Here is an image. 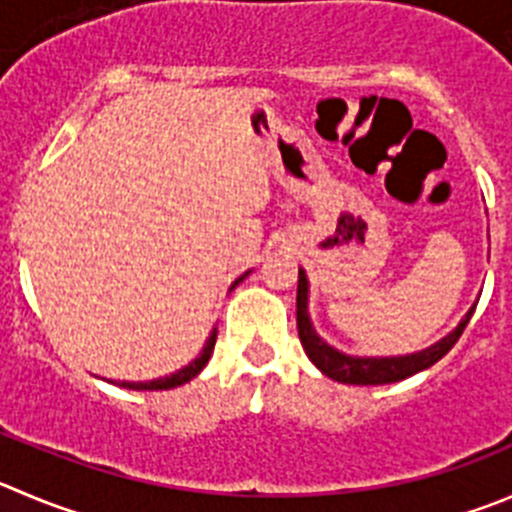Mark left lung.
Segmentation results:
<instances>
[{
    "label": "left lung",
    "mask_w": 512,
    "mask_h": 512,
    "mask_svg": "<svg viewBox=\"0 0 512 512\" xmlns=\"http://www.w3.org/2000/svg\"><path fill=\"white\" fill-rule=\"evenodd\" d=\"M475 306H478V301L470 306V311L462 316L460 324H457L450 334H445V337L437 339L430 347L420 349V352L399 354V357H357V354L339 352L337 347L326 344L324 339L316 334L309 316V279H306V271L299 269L296 326H299V339L304 352L309 354V359L316 364V369H319L321 374H326L329 379L342 384H392L399 382V379L412 377V374L422 372V369L432 367L435 362H440V359L455 347L460 334L465 332V326L467 321H470Z\"/></svg>",
    "instance_id": "obj_1"
}]
</instances>
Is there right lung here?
<instances>
[{
	"label": "right lung",
	"instance_id": "right-lung-1",
	"mask_svg": "<svg viewBox=\"0 0 512 512\" xmlns=\"http://www.w3.org/2000/svg\"><path fill=\"white\" fill-rule=\"evenodd\" d=\"M248 274H251V271H246V274L238 276V279L231 284V289H236V286L241 284V281L246 279ZM216 334H218V329H216V326H213L211 334H208V339H206V344H203L201 354H198V357L193 359V362H188L186 367L175 369L173 374H165V377L150 379V382H113V384H118V387H125V389H173V387H180V384L191 382V379L198 377V372H201V369L206 367L208 359H211L213 347H216Z\"/></svg>",
	"mask_w": 512,
	"mask_h": 512
}]
</instances>
